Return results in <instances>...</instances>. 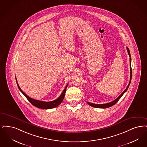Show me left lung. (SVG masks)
<instances>
[{
    "label": "left lung",
    "instance_id": "left-lung-1",
    "mask_svg": "<svg viewBox=\"0 0 147 147\" xmlns=\"http://www.w3.org/2000/svg\"><path fill=\"white\" fill-rule=\"evenodd\" d=\"M127 51H128V55H129V65H130V80H129V84L128 85L127 88L125 89V90L115 100H114V101L113 102H108V103H107V104H93V103H91L90 102H87V104L88 105H90V106L92 107H94V108H109L114 105H115V104L116 102H117L119 99L121 98L122 96L123 95V94L127 91L128 87H129V86L130 84L131 83V78H132V69H131V54H130V52H129V49L128 48V47H127Z\"/></svg>",
    "mask_w": 147,
    "mask_h": 147
}]
</instances>
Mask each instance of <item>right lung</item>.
Here are the masks:
<instances>
[{"label":"right lung","instance_id":"obj_1","mask_svg":"<svg viewBox=\"0 0 147 147\" xmlns=\"http://www.w3.org/2000/svg\"><path fill=\"white\" fill-rule=\"evenodd\" d=\"M16 81L17 85L18 86V88H19L20 90L22 92V93L24 96H25L26 98L28 100V101L31 102L32 105H34V107H37L38 108L43 109H49L54 108L57 107L59 105H60L62 102L63 99H64L66 88L67 87V85H68V84H67L66 86L63 93L61 94V95L59 96V97L57 99L53 100V101H51V102H43V101H40V100L33 99L31 98H30V96H27L25 93L21 90V88L20 87L18 83V81H17L16 78Z\"/></svg>","mask_w":147,"mask_h":147}]
</instances>
